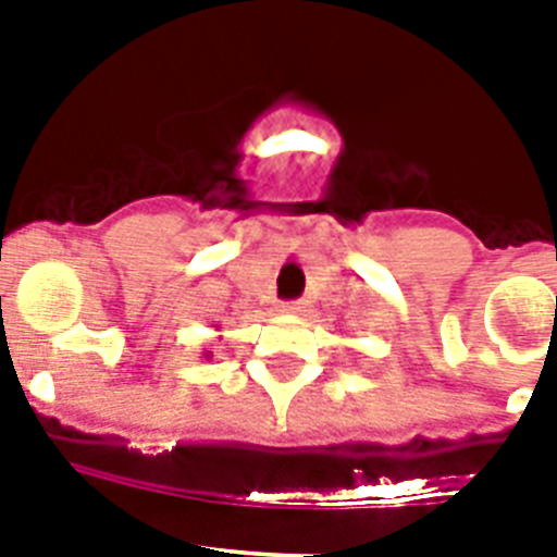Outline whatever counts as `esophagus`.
I'll return each instance as SVG.
<instances>
[{"label":"esophagus","mask_w":557,"mask_h":557,"mask_svg":"<svg viewBox=\"0 0 557 557\" xmlns=\"http://www.w3.org/2000/svg\"><path fill=\"white\" fill-rule=\"evenodd\" d=\"M300 309H304V306L295 304V300H292V304H280L277 312H280V314H300Z\"/></svg>","instance_id":"obj_1"}]
</instances>
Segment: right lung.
Instances as JSON below:
<instances>
[{
	"instance_id": "right-lung-1",
	"label": "right lung",
	"mask_w": 557,
	"mask_h": 557,
	"mask_svg": "<svg viewBox=\"0 0 557 557\" xmlns=\"http://www.w3.org/2000/svg\"><path fill=\"white\" fill-rule=\"evenodd\" d=\"M205 358H210V352H205Z\"/></svg>"
}]
</instances>
